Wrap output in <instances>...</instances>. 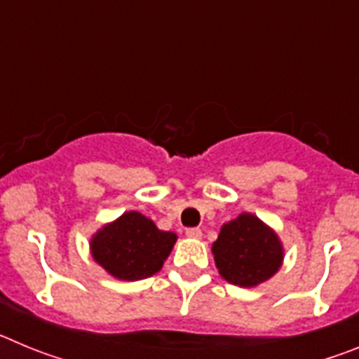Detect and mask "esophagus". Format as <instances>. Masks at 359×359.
<instances>
[{
    "instance_id": "34e87169",
    "label": "esophagus",
    "mask_w": 359,
    "mask_h": 359,
    "mask_svg": "<svg viewBox=\"0 0 359 359\" xmlns=\"http://www.w3.org/2000/svg\"><path fill=\"white\" fill-rule=\"evenodd\" d=\"M187 237H190V239H201L203 231L199 230V228H187Z\"/></svg>"
}]
</instances>
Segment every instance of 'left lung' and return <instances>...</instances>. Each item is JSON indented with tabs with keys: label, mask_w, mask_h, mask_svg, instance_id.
<instances>
[{
	"label": "left lung",
	"mask_w": 359,
	"mask_h": 359,
	"mask_svg": "<svg viewBox=\"0 0 359 359\" xmlns=\"http://www.w3.org/2000/svg\"><path fill=\"white\" fill-rule=\"evenodd\" d=\"M212 253L219 275L241 287L266 282L284 261V248L277 233L248 212L223 224L217 241L212 244Z\"/></svg>",
	"instance_id": "left-lung-1"
}]
</instances>
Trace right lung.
Listing matches in <instances>:
<instances>
[{
	"mask_svg": "<svg viewBox=\"0 0 359 359\" xmlns=\"http://www.w3.org/2000/svg\"><path fill=\"white\" fill-rule=\"evenodd\" d=\"M177 236L163 231L140 212H126L91 237L95 262L118 280H142L158 273Z\"/></svg>",
	"mask_w": 359,
	"mask_h": 359,
	"instance_id": "1",
	"label": "right lung"
}]
</instances>
